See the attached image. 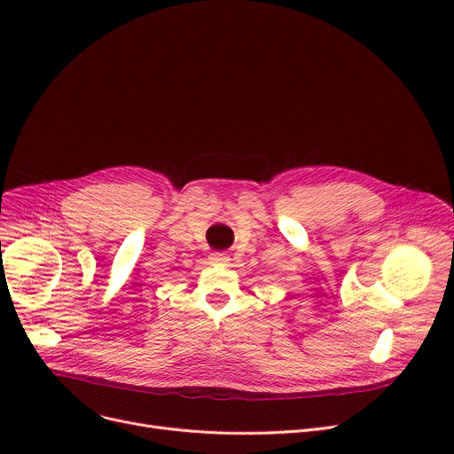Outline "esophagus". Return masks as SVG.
I'll list each match as a JSON object with an SVG mask.
<instances>
[{
	"label": "esophagus",
	"instance_id": "34e87169",
	"mask_svg": "<svg viewBox=\"0 0 454 454\" xmlns=\"http://www.w3.org/2000/svg\"><path fill=\"white\" fill-rule=\"evenodd\" d=\"M209 261H211V265H226L228 261H230V257L226 254H223V252H213L209 255Z\"/></svg>",
	"mask_w": 454,
	"mask_h": 454
}]
</instances>
